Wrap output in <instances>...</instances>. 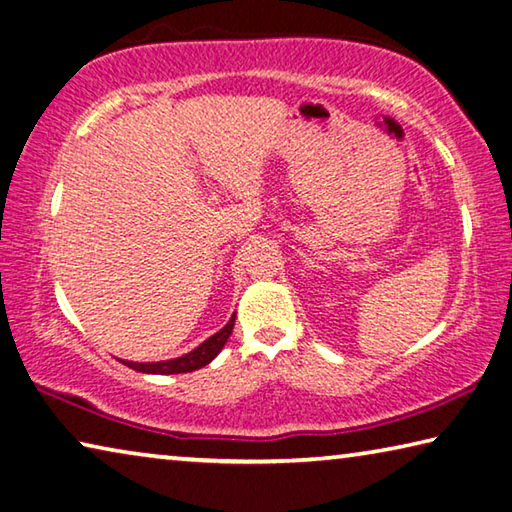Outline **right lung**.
<instances>
[{
    "label": "right lung",
    "instance_id": "right-lung-1",
    "mask_svg": "<svg viewBox=\"0 0 512 512\" xmlns=\"http://www.w3.org/2000/svg\"><path fill=\"white\" fill-rule=\"evenodd\" d=\"M233 324H236V315L229 319V324L224 326L220 333H215L213 337L206 339L200 346L191 351L188 355L177 357V360H168V362H152V364H137V362H123L130 369L139 371V373H157V375H173V373H191L202 369V366L209 364L215 355L222 351V346L227 344V339L233 330Z\"/></svg>",
    "mask_w": 512,
    "mask_h": 512
}]
</instances>
